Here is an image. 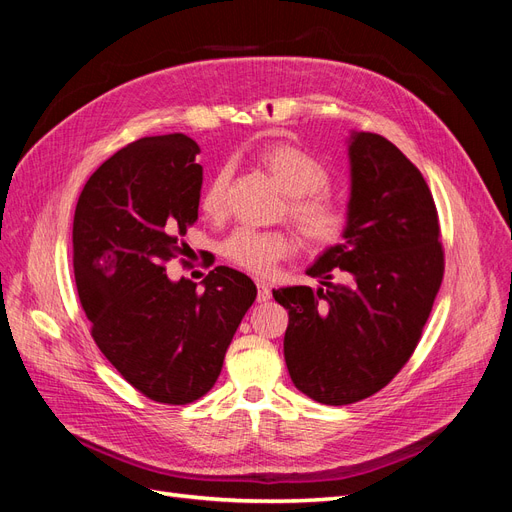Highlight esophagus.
<instances>
[{
	"label": "esophagus",
	"instance_id": "34e87169",
	"mask_svg": "<svg viewBox=\"0 0 512 512\" xmlns=\"http://www.w3.org/2000/svg\"><path fill=\"white\" fill-rule=\"evenodd\" d=\"M258 303H267L271 299V284L265 280H258Z\"/></svg>",
	"mask_w": 512,
	"mask_h": 512
}]
</instances>
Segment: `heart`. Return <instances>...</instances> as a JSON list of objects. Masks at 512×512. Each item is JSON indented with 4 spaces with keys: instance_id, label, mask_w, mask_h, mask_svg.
Returning <instances> with one entry per match:
<instances>
[{
    "instance_id": "b5f03b06",
    "label": "heart",
    "mask_w": 512,
    "mask_h": 512,
    "mask_svg": "<svg viewBox=\"0 0 512 512\" xmlns=\"http://www.w3.org/2000/svg\"><path fill=\"white\" fill-rule=\"evenodd\" d=\"M260 162L288 194L282 213L297 228L309 250H329L346 237L350 224L348 207L337 196L324 192L331 175L314 153L297 145L277 143L260 151ZM228 181L230 170L224 166L205 188L200 207L211 218H222L226 213ZM222 252L235 267L254 275H267L277 262L294 254V239L286 230L237 228L224 241Z\"/></svg>"
}]
</instances>
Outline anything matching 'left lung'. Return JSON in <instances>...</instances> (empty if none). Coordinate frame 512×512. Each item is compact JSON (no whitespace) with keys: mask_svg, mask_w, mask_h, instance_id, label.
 Returning a JSON list of instances; mask_svg holds the SVG:
<instances>
[{"mask_svg":"<svg viewBox=\"0 0 512 512\" xmlns=\"http://www.w3.org/2000/svg\"><path fill=\"white\" fill-rule=\"evenodd\" d=\"M346 241L307 275L324 288L273 290L286 307L284 359L294 386L318 404L348 406L384 389L416 350L444 277L438 209L427 181L380 134L350 143ZM349 273L333 285L335 272Z\"/></svg>","mask_w":512,"mask_h":512,"instance_id":"1","label":"left lung"}]
</instances>
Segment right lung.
<instances>
[{
    "mask_svg": "<svg viewBox=\"0 0 512 512\" xmlns=\"http://www.w3.org/2000/svg\"><path fill=\"white\" fill-rule=\"evenodd\" d=\"M183 134L145 136L89 177L72 226L74 277L91 337L121 378L151 401L185 406L211 391L256 284L215 267L198 292L170 282L198 220L203 166Z\"/></svg>",
    "mask_w": 512,
    "mask_h": 512,
    "instance_id": "add662e5",
    "label": "right lung"
}]
</instances>
